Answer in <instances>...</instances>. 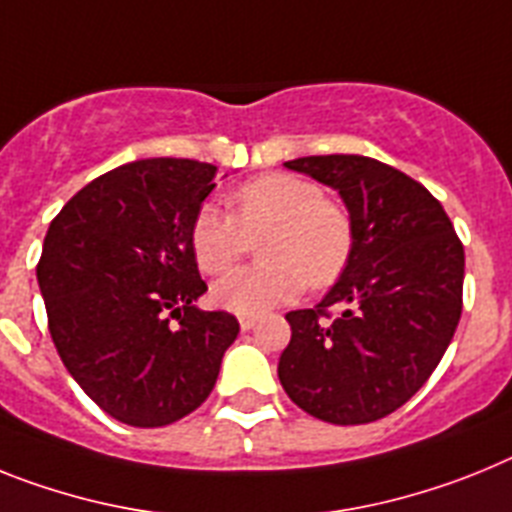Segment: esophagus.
<instances>
[{"mask_svg":"<svg viewBox=\"0 0 512 512\" xmlns=\"http://www.w3.org/2000/svg\"><path fill=\"white\" fill-rule=\"evenodd\" d=\"M238 323H240V329H243V331H251L253 326L259 323V318H256V316H240Z\"/></svg>","mask_w":512,"mask_h":512,"instance_id":"1","label":"esophagus"}]
</instances>
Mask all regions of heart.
Masks as SVG:
<instances>
[{"instance_id": "1", "label": "heart", "mask_w": 512, "mask_h": 512, "mask_svg": "<svg viewBox=\"0 0 512 512\" xmlns=\"http://www.w3.org/2000/svg\"><path fill=\"white\" fill-rule=\"evenodd\" d=\"M230 214L202 207L191 222V251L204 274H225L259 238L264 264L238 269L214 285V303L240 316L295 300L342 277L355 248V225L347 209L323 186L292 173H266L230 194Z\"/></svg>"}]
</instances>
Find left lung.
<instances>
[{"label": "left lung", "mask_w": 512, "mask_h": 512, "mask_svg": "<svg viewBox=\"0 0 512 512\" xmlns=\"http://www.w3.org/2000/svg\"><path fill=\"white\" fill-rule=\"evenodd\" d=\"M285 168L339 191L355 248L316 308L285 316L279 383L310 417L368 425L412 399L443 360L464 308V246L422 183L373 157L313 155ZM336 304L345 310L331 319Z\"/></svg>", "instance_id": "1"}]
</instances>
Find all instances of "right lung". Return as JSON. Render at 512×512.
<instances>
[{
	"label": "right lung",
	"instance_id": "1",
	"mask_svg": "<svg viewBox=\"0 0 512 512\" xmlns=\"http://www.w3.org/2000/svg\"><path fill=\"white\" fill-rule=\"evenodd\" d=\"M214 176L199 160H134L48 225L36 272L51 339L82 391L124 425L163 427L202 406L240 331L225 310L194 305L207 285L191 222Z\"/></svg>",
	"mask_w": 512,
	"mask_h": 512
}]
</instances>
